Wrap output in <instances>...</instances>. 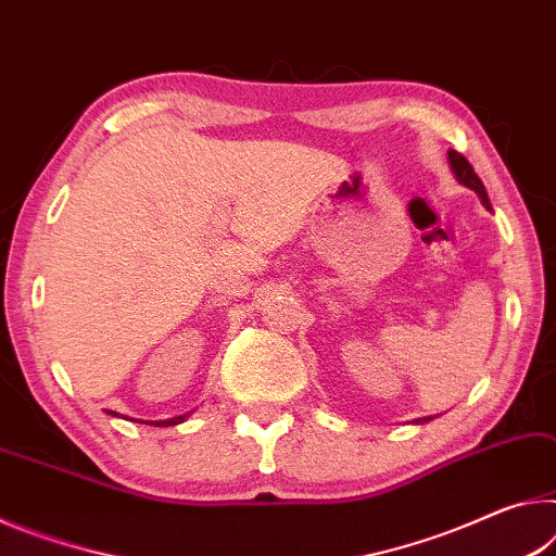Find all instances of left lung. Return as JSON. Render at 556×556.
Masks as SVG:
<instances>
[{
  "mask_svg": "<svg viewBox=\"0 0 556 556\" xmlns=\"http://www.w3.org/2000/svg\"><path fill=\"white\" fill-rule=\"evenodd\" d=\"M448 162H451L453 172H456V179L460 181V185L470 187L472 192H476V194L480 197V202H483V204L490 208L485 185H483V181H480V177L476 175V169H472L470 162H468L466 157H463L460 152H456V150H448ZM418 421H421V418H418Z\"/></svg>",
  "mask_w": 556,
  "mask_h": 556,
  "instance_id": "8db88e82",
  "label": "left lung"
}]
</instances>
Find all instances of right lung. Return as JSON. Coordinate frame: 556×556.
I'll return each mask as SVG.
<instances>
[{"label":"right lung","instance_id":"obj_1","mask_svg":"<svg viewBox=\"0 0 556 556\" xmlns=\"http://www.w3.org/2000/svg\"><path fill=\"white\" fill-rule=\"evenodd\" d=\"M187 416H177V418H169V421H150V426H175L179 421H185Z\"/></svg>","mask_w":556,"mask_h":556}]
</instances>
